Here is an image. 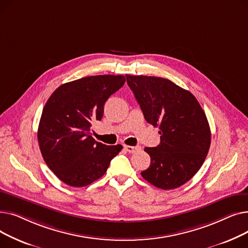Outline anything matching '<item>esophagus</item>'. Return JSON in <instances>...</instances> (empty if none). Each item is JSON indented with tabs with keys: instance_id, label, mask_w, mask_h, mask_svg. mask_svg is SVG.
<instances>
[{
	"instance_id": "esophagus-1",
	"label": "esophagus",
	"mask_w": 248,
	"mask_h": 248,
	"mask_svg": "<svg viewBox=\"0 0 248 248\" xmlns=\"http://www.w3.org/2000/svg\"><path fill=\"white\" fill-rule=\"evenodd\" d=\"M124 150H125L126 152H128V153H136L137 151L140 150V147H133V146H127V145H124Z\"/></svg>"
}]
</instances>
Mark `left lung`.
<instances>
[{
    "label": "left lung",
    "mask_w": 248,
    "mask_h": 248,
    "mask_svg": "<svg viewBox=\"0 0 248 248\" xmlns=\"http://www.w3.org/2000/svg\"><path fill=\"white\" fill-rule=\"evenodd\" d=\"M145 120L159 126L160 145L145 148L151 165L140 175L163 190L185 184L203 165L211 132L200 103L190 91L162 77L125 75Z\"/></svg>",
    "instance_id": "obj_1"
}]
</instances>
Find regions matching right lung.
Wrapping results in <instances>:
<instances>
[{
	"instance_id": "obj_1",
	"label": "right lung",
	"mask_w": 248,
	"mask_h": 248,
	"mask_svg": "<svg viewBox=\"0 0 248 248\" xmlns=\"http://www.w3.org/2000/svg\"><path fill=\"white\" fill-rule=\"evenodd\" d=\"M125 82L124 75L83 77L60 85L47 100L38 127L46 165L63 183L84 187L106 174L123 146H107L90 133L104 103Z\"/></svg>"
}]
</instances>
